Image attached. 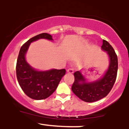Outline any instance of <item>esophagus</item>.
I'll return each mask as SVG.
<instances>
[{"instance_id": "esophagus-1", "label": "esophagus", "mask_w": 129, "mask_h": 129, "mask_svg": "<svg viewBox=\"0 0 129 129\" xmlns=\"http://www.w3.org/2000/svg\"><path fill=\"white\" fill-rule=\"evenodd\" d=\"M67 72L69 73H70V74H72L74 72V69H73V68H70V69H69L67 70Z\"/></svg>"}]
</instances>
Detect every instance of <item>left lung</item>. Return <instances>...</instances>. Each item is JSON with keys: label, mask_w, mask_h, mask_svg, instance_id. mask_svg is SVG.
<instances>
[{"label": "left lung", "mask_w": 129, "mask_h": 129, "mask_svg": "<svg viewBox=\"0 0 129 129\" xmlns=\"http://www.w3.org/2000/svg\"><path fill=\"white\" fill-rule=\"evenodd\" d=\"M101 48L107 51L110 58L109 69L103 78L92 82H87L81 71L74 73L75 81L72 87L73 92L81 100L93 103L106 97L112 90L117 76L118 57L115 50L106 40L103 41Z\"/></svg>", "instance_id": "obj_1"}]
</instances>
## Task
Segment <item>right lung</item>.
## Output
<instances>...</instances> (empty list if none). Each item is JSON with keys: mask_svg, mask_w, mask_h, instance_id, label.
Masks as SVG:
<instances>
[{"mask_svg": "<svg viewBox=\"0 0 129 129\" xmlns=\"http://www.w3.org/2000/svg\"><path fill=\"white\" fill-rule=\"evenodd\" d=\"M40 39L53 40L51 35L45 33L29 39L20 48L16 63V76L19 85L28 96L36 100H44L52 94L66 73V69L37 71L26 62L25 54L29 45Z\"/></svg>", "mask_w": 129, "mask_h": 129, "instance_id": "obj_1", "label": "right lung"}]
</instances>
